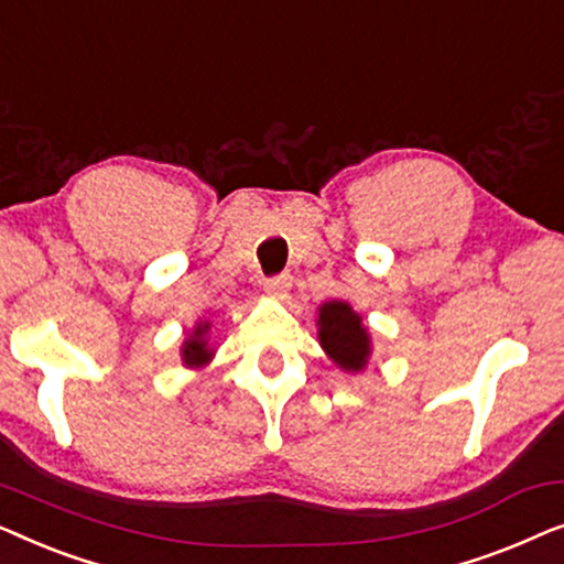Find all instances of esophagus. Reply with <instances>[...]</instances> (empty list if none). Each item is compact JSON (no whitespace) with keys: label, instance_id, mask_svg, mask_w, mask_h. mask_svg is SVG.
<instances>
[{"label":"esophagus","instance_id":"34e87169","mask_svg":"<svg viewBox=\"0 0 564 564\" xmlns=\"http://www.w3.org/2000/svg\"><path fill=\"white\" fill-rule=\"evenodd\" d=\"M292 288V276L290 274H280V276H269L264 280V292L272 297H288V292Z\"/></svg>","mask_w":564,"mask_h":564}]
</instances>
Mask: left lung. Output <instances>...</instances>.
<instances>
[{
	"instance_id": "8db88e82",
	"label": "left lung",
	"mask_w": 564,
	"mask_h": 564,
	"mask_svg": "<svg viewBox=\"0 0 564 564\" xmlns=\"http://www.w3.org/2000/svg\"><path fill=\"white\" fill-rule=\"evenodd\" d=\"M318 341L328 359L344 372H361L372 354L361 315L344 300H330L318 307Z\"/></svg>"
}]
</instances>
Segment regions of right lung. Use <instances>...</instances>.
I'll list each match as a JSON object with an SVG mask.
<instances>
[{"mask_svg": "<svg viewBox=\"0 0 564 564\" xmlns=\"http://www.w3.org/2000/svg\"><path fill=\"white\" fill-rule=\"evenodd\" d=\"M207 330H210V323H197L192 336L182 344V361L187 367H205L213 359V349L207 346Z\"/></svg>", "mask_w": 564, "mask_h": 564, "instance_id": "obj_1", "label": "right lung"}]
</instances>
